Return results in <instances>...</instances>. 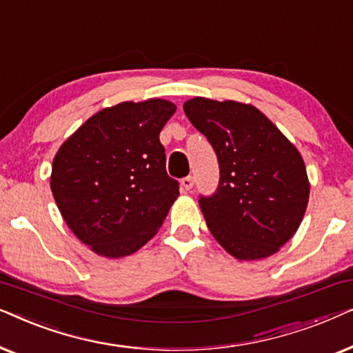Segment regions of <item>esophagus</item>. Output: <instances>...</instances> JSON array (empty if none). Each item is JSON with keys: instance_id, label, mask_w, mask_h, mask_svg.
Instances as JSON below:
<instances>
[{"instance_id": "obj_1", "label": "esophagus", "mask_w": 353, "mask_h": 353, "mask_svg": "<svg viewBox=\"0 0 353 353\" xmlns=\"http://www.w3.org/2000/svg\"><path fill=\"white\" fill-rule=\"evenodd\" d=\"M181 186H183V190H186V191H190L192 186H194V178L192 176H185L181 180Z\"/></svg>"}]
</instances>
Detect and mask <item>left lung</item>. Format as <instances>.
Returning <instances> with one entry per match:
<instances>
[{"mask_svg":"<svg viewBox=\"0 0 353 353\" xmlns=\"http://www.w3.org/2000/svg\"><path fill=\"white\" fill-rule=\"evenodd\" d=\"M183 109L219 159V188L199 197L210 233L238 260L278 252L308 204L310 183L301 152L250 104L192 98Z\"/></svg>","mask_w":353,"mask_h":353,"instance_id":"obj_1","label":"left lung"}]
</instances>
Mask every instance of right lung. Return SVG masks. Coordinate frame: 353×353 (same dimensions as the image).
I'll use <instances>...</instances> for the list:
<instances>
[{"label":"right lung","mask_w":353,"mask_h":353,"mask_svg":"<svg viewBox=\"0 0 353 353\" xmlns=\"http://www.w3.org/2000/svg\"><path fill=\"white\" fill-rule=\"evenodd\" d=\"M175 110L165 99L125 101L90 117L57 151L51 170L57 209L98 255L120 259L141 249L180 196L159 139Z\"/></svg>","instance_id":"right-lung-1"}]
</instances>
